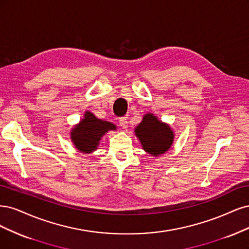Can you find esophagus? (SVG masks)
Here are the masks:
<instances>
[{
    "label": "esophagus",
    "mask_w": 249,
    "mask_h": 249,
    "mask_svg": "<svg viewBox=\"0 0 249 249\" xmlns=\"http://www.w3.org/2000/svg\"><path fill=\"white\" fill-rule=\"evenodd\" d=\"M128 123H129V122H128V119L126 117H122V118L119 119V124L122 128H127Z\"/></svg>",
    "instance_id": "esophagus-1"
}]
</instances>
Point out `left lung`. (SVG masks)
<instances>
[{
  "instance_id": "obj_1",
  "label": "left lung",
  "mask_w": 249,
  "mask_h": 249,
  "mask_svg": "<svg viewBox=\"0 0 249 249\" xmlns=\"http://www.w3.org/2000/svg\"><path fill=\"white\" fill-rule=\"evenodd\" d=\"M135 134L143 150L154 156L163 154L171 148L174 141L170 126L158 121L152 114H147L142 118V121L135 128Z\"/></svg>"
}]
</instances>
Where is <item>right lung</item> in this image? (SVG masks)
Listing matches in <instances>:
<instances>
[{"mask_svg":"<svg viewBox=\"0 0 249 249\" xmlns=\"http://www.w3.org/2000/svg\"><path fill=\"white\" fill-rule=\"evenodd\" d=\"M116 126L96 118L90 111H86L85 118L71 132V140L76 149L84 153H91L97 149L102 135L108 130H115Z\"/></svg>","mask_w":249,"mask_h":249,"instance_id":"right-lung-1","label":"right lung"}]
</instances>
